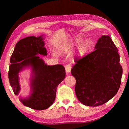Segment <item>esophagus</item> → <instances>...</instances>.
Instances as JSON below:
<instances>
[{"label":"esophagus","instance_id":"esophagus-1","mask_svg":"<svg viewBox=\"0 0 129 129\" xmlns=\"http://www.w3.org/2000/svg\"><path fill=\"white\" fill-rule=\"evenodd\" d=\"M65 71L66 72L68 73H69L71 71V69H72V65L70 64H68L65 65Z\"/></svg>","mask_w":129,"mask_h":129}]
</instances>
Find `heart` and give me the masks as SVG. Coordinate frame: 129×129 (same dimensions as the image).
Instances as JSON below:
<instances>
[{
    "mask_svg": "<svg viewBox=\"0 0 129 129\" xmlns=\"http://www.w3.org/2000/svg\"><path fill=\"white\" fill-rule=\"evenodd\" d=\"M82 38L80 37H76L73 39L67 41L60 46L59 50L62 53H68L70 52L74 47L81 40ZM92 45V41L87 39L79 44L76 50V54L78 56H84L89 51Z\"/></svg>",
    "mask_w": 129,
    "mask_h": 129,
    "instance_id": "b5f03b06",
    "label": "heart"
}]
</instances>
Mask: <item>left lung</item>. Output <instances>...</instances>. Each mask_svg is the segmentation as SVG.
<instances>
[{
    "label": "left lung",
    "instance_id": "obj_1",
    "mask_svg": "<svg viewBox=\"0 0 129 129\" xmlns=\"http://www.w3.org/2000/svg\"><path fill=\"white\" fill-rule=\"evenodd\" d=\"M95 49L75 59L71 70L76 79V97L89 106L103 105L113 98L119 89L122 74L118 50L110 37L101 36Z\"/></svg>",
    "mask_w": 129,
    "mask_h": 129
}]
</instances>
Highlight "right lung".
<instances>
[{"label":"right lung","mask_w":129,"mask_h":129,"mask_svg":"<svg viewBox=\"0 0 129 129\" xmlns=\"http://www.w3.org/2000/svg\"><path fill=\"white\" fill-rule=\"evenodd\" d=\"M43 35L24 38L16 43L10 57L8 78L14 94L20 90L19 73L25 67L31 68V94L26 98H21L24 105L38 110L49 108L55 99L57 87L65 78V69L58 64L50 66L38 56L47 55Z\"/></svg>","instance_id":"add662e5"}]
</instances>
